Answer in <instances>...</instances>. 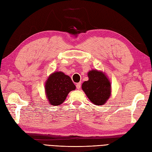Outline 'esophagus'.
I'll return each mask as SVG.
<instances>
[{
	"label": "esophagus",
	"mask_w": 152,
	"mask_h": 152,
	"mask_svg": "<svg viewBox=\"0 0 152 152\" xmlns=\"http://www.w3.org/2000/svg\"><path fill=\"white\" fill-rule=\"evenodd\" d=\"M76 87H77V88L78 89H79L80 88V87H81V83H80V82H79V83H77L76 84Z\"/></svg>",
	"instance_id": "1"
}]
</instances>
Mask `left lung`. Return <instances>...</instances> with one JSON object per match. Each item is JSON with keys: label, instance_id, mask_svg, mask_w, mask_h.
Here are the masks:
<instances>
[{"label": "left lung", "instance_id": "1", "mask_svg": "<svg viewBox=\"0 0 152 152\" xmlns=\"http://www.w3.org/2000/svg\"><path fill=\"white\" fill-rule=\"evenodd\" d=\"M89 80L84 82L82 89L95 105H103L112 93V86L108 76L102 71L92 70L87 73Z\"/></svg>", "mask_w": 152, "mask_h": 152}]
</instances>
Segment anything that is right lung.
<instances>
[{"instance_id":"obj_1","label":"right lung","mask_w":152,"mask_h":152,"mask_svg":"<svg viewBox=\"0 0 152 152\" xmlns=\"http://www.w3.org/2000/svg\"><path fill=\"white\" fill-rule=\"evenodd\" d=\"M76 87L71 78L62 72H54L45 82V93L49 103L53 106L62 104L68 93Z\"/></svg>"}]
</instances>
